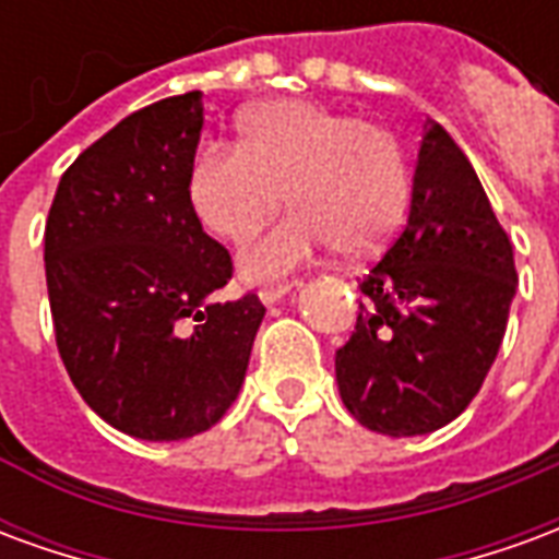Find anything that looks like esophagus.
<instances>
[{
  "mask_svg": "<svg viewBox=\"0 0 559 559\" xmlns=\"http://www.w3.org/2000/svg\"><path fill=\"white\" fill-rule=\"evenodd\" d=\"M293 287H296V281H287V284H272V287H263V290H260V299H263V305H275L278 299H284Z\"/></svg>",
  "mask_w": 559,
  "mask_h": 559,
  "instance_id": "1",
  "label": "esophagus"
}]
</instances>
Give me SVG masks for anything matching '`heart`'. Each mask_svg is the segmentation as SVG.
<instances>
[{"label":"heart","instance_id":"b5f03b06","mask_svg":"<svg viewBox=\"0 0 559 559\" xmlns=\"http://www.w3.org/2000/svg\"><path fill=\"white\" fill-rule=\"evenodd\" d=\"M296 212L245 245L251 278H278L323 251L365 257L395 236L411 173L401 140L371 119L284 98L239 119V146L209 143L188 170L197 218L224 239H245L284 203Z\"/></svg>","mask_w":559,"mask_h":559}]
</instances>
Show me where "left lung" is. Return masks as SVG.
<instances>
[{
	"label": "left lung",
	"instance_id": "obj_1",
	"mask_svg": "<svg viewBox=\"0 0 559 559\" xmlns=\"http://www.w3.org/2000/svg\"><path fill=\"white\" fill-rule=\"evenodd\" d=\"M359 290L356 329L335 353L353 419L413 437L467 411L503 344L518 272L473 164L433 119L421 138L407 224Z\"/></svg>",
	"mask_w": 559,
	"mask_h": 559
}]
</instances>
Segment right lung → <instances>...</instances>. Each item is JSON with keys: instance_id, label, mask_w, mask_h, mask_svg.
Returning <instances> with one entry per match:
<instances>
[{"instance_id": "1", "label": "right lung", "mask_w": 559, "mask_h": 559, "mask_svg": "<svg viewBox=\"0 0 559 559\" xmlns=\"http://www.w3.org/2000/svg\"><path fill=\"white\" fill-rule=\"evenodd\" d=\"M200 98L148 104L83 148L44 227L68 377L107 425L140 440L209 431L242 389L266 314L257 293L212 302L233 260L188 197Z\"/></svg>"}]
</instances>
